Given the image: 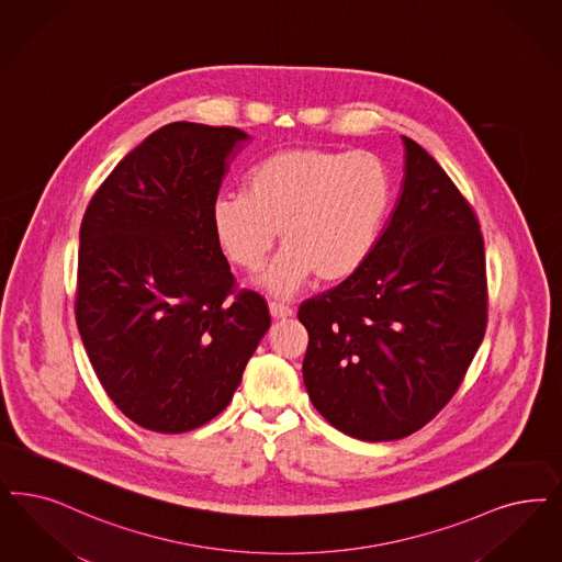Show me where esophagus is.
Returning <instances> with one entry per match:
<instances>
[{
  "instance_id": "1",
  "label": "esophagus",
  "mask_w": 562,
  "mask_h": 562,
  "mask_svg": "<svg viewBox=\"0 0 562 562\" xmlns=\"http://www.w3.org/2000/svg\"><path fill=\"white\" fill-rule=\"evenodd\" d=\"M270 313L273 319H289V317H292L291 307L280 305V303H270Z\"/></svg>"
}]
</instances>
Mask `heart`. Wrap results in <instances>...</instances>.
I'll return each instance as SVG.
<instances>
[{"label":"heart","instance_id":"heart-1","mask_svg":"<svg viewBox=\"0 0 562 562\" xmlns=\"http://www.w3.org/2000/svg\"><path fill=\"white\" fill-rule=\"evenodd\" d=\"M392 203V178L369 151L284 149L261 159L245 193L213 199L212 231L234 266L257 271L280 233L261 284L291 296L311 276L342 282L368 263Z\"/></svg>","mask_w":562,"mask_h":562}]
</instances>
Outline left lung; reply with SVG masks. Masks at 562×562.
Listing matches in <instances>:
<instances>
[{
    "label": "left lung",
    "mask_w": 562,
    "mask_h": 562,
    "mask_svg": "<svg viewBox=\"0 0 562 562\" xmlns=\"http://www.w3.org/2000/svg\"><path fill=\"white\" fill-rule=\"evenodd\" d=\"M396 207L368 263L305 301L303 380L326 422L366 442L431 422L484 340L480 222L440 164L413 138Z\"/></svg>",
    "instance_id": "obj_1"
}]
</instances>
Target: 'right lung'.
I'll return each mask as SVG.
<instances>
[{"mask_svg":"<svg viewBox=\"0 0 562 562\" xmlns=\"http://www.w3.org/2000/svg\"><path fill=\"white\" fill-rule=\"evenodd\" d=\"M247 138L166 124L117 164L82 217L78 331L108 396L145 429L212 422L270 328L263 296L236 291L210 220Z\"/></svg>","mask_w":562,"mask_h":562,"instance_id":"right-lung-1","label":"right lung"}]
</instances>
